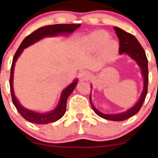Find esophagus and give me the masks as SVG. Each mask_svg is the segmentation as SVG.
Listing matches in <instances>:
<instances>
[{"mask_svg":"<svg viewBox=\"0 0 158 158\" xmlns=\"http://www.w3.org/2000/svg\"><path fill=\"white\" fill-rule=\"evenodd\" d=\"M79 76L80 81H86L90 79V74L88 71H82L79 73Z\"/></svg>","mask_w":158,"mask_h":158,"instance_id":"34e87169","label":"esophagus"}]
</instances>
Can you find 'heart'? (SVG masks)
Listing matches in <instances>:
<instances>
[{"instance_id": "obj_1", "label": "heart", "mask_w": 158, "mask_h": 158, "mask_svg": "<svg viewBox=\"0 0 158 158\" xmlns=\"http://www.w3.org/2000/svg\"><path fill=\"white\" fill-rule=\"evenodd\" d=\"M110 35L104 30L95 31L84 39L85 45L92 51L102 50V55L105 59H109L117 53L119 44L116 40L109 39Z\"/></svg>"}]
</instances>
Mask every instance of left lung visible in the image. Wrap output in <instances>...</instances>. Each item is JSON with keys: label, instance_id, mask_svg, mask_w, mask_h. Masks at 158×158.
Here are the masks:
<instances>
[{"label": "left lung", "instance_id": "1", "mask_svg": "<svg viewBox=\"0 0 158 158\" xmlns=\"http://www.w3.org/2000/svg\"><path fill=\"white\" fill-rule=\"evenodd\" d=\"M114 29L119 40V54L126 53L132 59L137 61V64L141 68V73H142L143 77V90L135 106H132L131 108L127 110L126 111L123 112V113L115 114H106L102 113L94 106L91 100V95H90V102L94 111L102 118L112 121H123L130 118L132 116L137 114L141 108L145 101V99H146L148 91V59L145 50H143L141 44H139V42L135 36L117 27H114ZM90 94H91V92H90Z\"/></svg>", "mask_w": 158, "mask_h": 158}]
</instances>
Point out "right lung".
<instances>
[{"label":"right lung","mask_w":158,"mask_h":158,"mask_svg":"<svg viewBox=\"0 0 158 158\" xmlns=\"http://www.w3.org/2000/svg\"><path fill=\"white\" fill-rule=\"evenodd\" d=\"M81 25L78 23V24H53L42 27L36 30L33 32H32L29 35H27L23 40L21 44H20L19 48H18L17 51H16L15 56L13 57V59H12V66H11L10 79V91L14 106H15L16 109L19 112V114L26 120L30 123H36V124H48V123L56 122L58 119H61L64 116L65 111H66V105L68 98L73 91V90L75 89L78 81L77 79H76L71 84L69 85L61 92L60 100H59V104L56 106L55 109L50 110V112H48V113H39V112L34 111V110H29L20 104L17 98L15 97V93H14L13 74L16 60L19 57V56L21 55V52H23V49L35 44V42L39 41V40L43 39V38L48 37V36H56L58 35H68V34L72 33L73 31H75Z\"/></svg>","instance_id":"right-lung-1"}]
</instances>
